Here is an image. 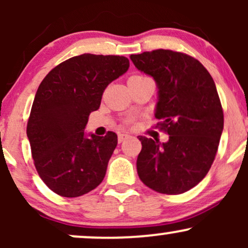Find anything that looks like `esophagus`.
Instances as JSON below:
<instances>
[{
  "label": "esophagus",
  "mask_w": 248,
  "mask_h": 248,
  "mask_svg": "<svg viewBox=\"0 0 248 248\" xmlns=\"http://www.w3.org/2000/svg\"><path fill=\"white\" fill-rule=\"evenodd\" d=\"M130 138V135L128 133H121V134H119V136H118V140H119V142H121L122 141H124V140H127V139H129Z\"/></svg>",
  "instance_id": "1"
}]
</instances>
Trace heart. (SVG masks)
Segmentation results:
<instances>
[{
  "mask_svg": "<svg viewBox=\"0 0 248 248\" xmlns=\"http://www.w3.org/2000/svg\"><path fill=\"white\" fill-rule=\"evenodd\" d=\"M134 77H138V76H134Z\"/></svg>",
  "mask_w": 248,
  "mask_h": 248,
  "instance_id": "1",
  "label": "heart"
}]
</instances>
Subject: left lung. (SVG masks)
I'll use <instances>...</instances> for the list:
<instances>
[{"label":"left lung","instance_id":"1","mask_svg":"<svg viewBox=\"0 0 248 248\" xmlns=\"http://www.w3.org/2000/svg\"><path fill=\"white\" fill-rule=\"evenodd\" d=\"M157 86L155 118L169 134L167 142L140 136L136 168L148 187L179 195L209 172L224 128V114L211 75L197 59L171 50L130 55Z\"/></svg>","mask_w":248,"mask_h":248}]
</instances>
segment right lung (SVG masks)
I'll return each mask as SVG.
<instances>
[{"mask_svg":"<svg viewBox=\"0 0 248 248\" xmlns=\"http://www.w3.org/2000/svg\"><path fill=\"white\" fill-rule=\"evenodd\" d=\"M128 67L126 57L84 53L61 62L39 85L27 135L39 177L57 195L79 197L104 179L118 135L86 134L85 127L105 88Z\"/></svg>","mask_w":248,"mask_h":248,"instance_id":"obj_1","label":"right lung"}]
</instances>
